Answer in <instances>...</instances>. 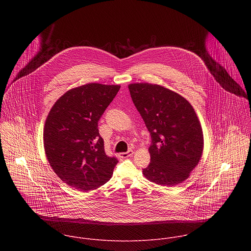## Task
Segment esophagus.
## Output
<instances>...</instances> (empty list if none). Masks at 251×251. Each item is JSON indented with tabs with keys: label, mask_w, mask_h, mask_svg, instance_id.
Returning <instances> with one entry per match:
<instances>
[{
	"label": "esophagus",
	"mask_w": 251,
	"mask_h": 251,
	"mask_svg": "<svg viewBox=\"0 0 251 251\" xmlns=\"http://www.w3.org/2000/svg\"><path fill=\"white\" fill-rule=\"evenodd\" d=\"M133 151L132 150H129L128 151H126V152H121L120 154H119V156L120 157H122V158H127V157H129V156H131L132 154H133Z\"/></svg>",
	"instance_id": "obj_1"
}]
</instances>
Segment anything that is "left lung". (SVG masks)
<instances>
[{
  "instance_id": "left-lung-1",
  "label": "left lung",
  "mask_w": 251,
  "mask_h": 251,
  "mask_svg": "<svg viewBox=\"0 0 251 251\" xmlns=\"http://www.w3.org/2000/svg\"><path fill=\"white\" fill-rule=\"evenodd\" d=\"M128 89L151 137L144 176L163 186L179 184L203 153V130L194 109L179 94L156 84L133 83Z\"/></svg>"
}]
</instances>
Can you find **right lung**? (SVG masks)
<instances>
[{
    "instance_id": "1",
    "label": "right lung",
    "mask_w": 251,
    "mask_h": 251,
    "mask_svg": "<svg viewBox=\"0 0 251 251\" xmlns=\"http://www.w3.org/2000/svg\"><path fill=\"white\" fill-rule=\"evenodd\" d=\"M120 88L89 83L68 91L51 108L43 128L44 151L68 185L90 191L111 179L118 160L106 155L98 123Z\"/></svg>"
}]
</instances>
